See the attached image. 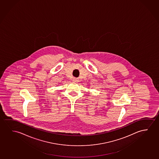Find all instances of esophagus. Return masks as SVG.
I'll list each match as a JSON object with an SVG mask.
<instances>
[{"instance_id":"esophagus-1","label":"esophagus","mask_w":159,"mask_h":159,"mask_svg":"<svg viewBox=\"0 0 159 159\" xmlns=\"http://www.w3.org/2000/svg\"><path fill=\"white\" fill-rule=\"evenodd\" d=\"M78 79L75 78H73V82H78V81H79Z\"/></svg>"}]
</instances>
